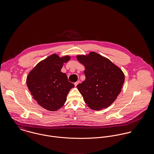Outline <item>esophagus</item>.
I'll list each match as a JSON object with an SVG mask.
<instances>
[{"label":"esophagus","mask_w":154,"mask_h":154,"mask_svg":"<svg viewBox=\"0 0 154 154\" xmlns=\"http://www.w3.org/2000/svg\"><path fill=\"white\" fill-rule=\"evenodd\" d=\"M79 82H80V81H78L77 82H76L75 83V87H76V86L79 84Z\"/></svg>","instance_id":"esophagus-1"}]
</instances>
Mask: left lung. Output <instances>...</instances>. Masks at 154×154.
I'll return each mask as SVG.
<instances>
[{
  "instance_id": "8db88e82",
  "label": "left lung",
  "mask_w": 154,
  "mask_h": 154,
  "mask_svg": "<svg viewBox=\"0 0 154 154\" xmlns=\"http://www.w3.org/2000/svg\"><path fill=\"white\" fill-rule=\"evenodd\" d=\"M76 57L85 68V80L77 85L85 103L92 110L107 108L122 91L123 72L109 59L94 51Z\"/></svg>"
}]
</instances>
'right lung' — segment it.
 Here are the masks:
<instances>
[{"instance_id":"1","label":"right lung","mask_w":154,"mask_h":154,"mask_svg":"<svg viewBox=\"0 0 154 154\" xmlns=\"http://www.w3.org/2000/svg\"><path fill=\"white\" fill-rule=\"evenodd\" d=\"M69 56L60 57L53 54L39 62L29 73L26 85L33 98L46 110L54 111L65 103L67 95L74 84L68 81L66 73L61 72Z\"/></svg>"}]
</instances>
